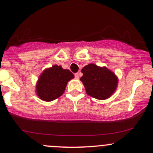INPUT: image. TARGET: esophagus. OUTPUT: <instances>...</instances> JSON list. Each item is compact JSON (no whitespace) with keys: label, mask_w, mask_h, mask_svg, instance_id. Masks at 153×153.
Returning a JSON list of instances; mask_svg holds the SVG:
<instances>
[{"label":"esophagus","mask_w":153,"mask_h":153,"mask_svg":"<svg viewBox=\"0 0 153 153\" xmlns=\"http://www.w3.org/2000/svg\"><path fill=\"white\" fill-rule=\"evenodd\" d=\"M74 77H75V79H79V73H75Z\"/></svg>","instance_id":"1"}]
</instances>
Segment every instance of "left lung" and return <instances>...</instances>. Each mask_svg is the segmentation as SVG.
I'll return each instance as SVG.
<instances>
[{
	"instance_id": "left-lung-1",
	"label": "left lung",
	"mask_w": 153,
	"mask_h": 153,
	"mask_svg": "<svg viewBox=\"0 0 153 153\" xmlns=\"http://www.w3.org/2000/svg\"><path fill=\"white\" fill-rule=\"evenodd\" d=\"M81 72V81L88 95L98 100H106L116 91L118 79L111 71L95 64L85 66Z\"/></svg>"
}]
</instances>
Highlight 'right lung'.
Returning a JSON list of instances; mask_svg holds the SVG:
<instances>
[{"mask_svg": "<svg viewBox=\"0 0 153 153\" xmlns=\"http://www.w3.org/2000/svg\"><path fill=\"white\" fill-rule=\"evenodd\" d=\"M74 77L70 70H64L61 66L53 65L47 69L40 75L37 83V95L47 102L57 99L63 94L68 81Z\"/></svg>", "mask_w": 153, "mask_h": 153, "instance_id": "1", "label": "right lung"}]
</instances>
